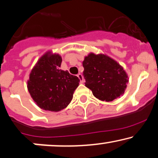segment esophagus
<instances>
[{"label":"esophagus","instance_id":"34e87169","mask_svg":"<svg viewBox=\"0 0 158 158\" xmlns=\"http://www.w3.org/2000/svg\"><path fill=\"white\" fill-rule=\"evenodd\" d=\"M77 77H78V78L80 79V81H81V83H83V82H84V78H83V76L82 74L79 73L78 75H77Z\"/></svg>","mask_w":158,"mask_h":158}]
</instances>
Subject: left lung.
Segmentation results:
<instances>
[{"label":"left lung","instance_id":"1","mask_svg":"<svg viewBox=\"0 0 158 158\" xmlns=\"http://www.w3.org/2000/svg\"><path fill=\"white\" fill-rule=\"evenodd\" d=\"M83 66L85 85L98 100L111 102L124 94L129 78L116 60L106 54L90 52L85 56Z\"/></svg>","mask_w":158,"mask_h":158}]
</instances>
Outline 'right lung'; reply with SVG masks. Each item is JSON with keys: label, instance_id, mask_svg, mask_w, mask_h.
<instances>
[{"label": "right lung", "instance_id": "right-lung-1", "mask_svg": "<svg viewBox=\"0 0 158 158\" xmlns=\"http://www.w3.org/2000/svg\"><path fill=\"white\" fill-rule=\"evenodd\" d=\"M61 62L59 54L47 51L29 75L27 88L36 104L43 110L57 112L67 108L79 85L77 76L60 69Z\"/></svg>", "mask_w": 158, "mask_h": 158}]
</instances>
